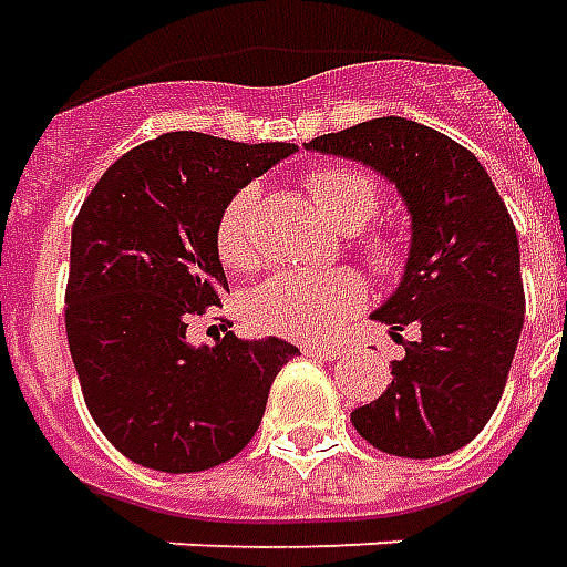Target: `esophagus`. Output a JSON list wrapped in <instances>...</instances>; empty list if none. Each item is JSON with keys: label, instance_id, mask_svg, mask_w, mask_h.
Returning <instances> with one entry per match:
<instances>
[{"label": "esophagus", "instance_id": "esophagus-1", "mask_svg": "<svg viewBox=\"0 0 567 567\" xmlns=\"http://www.w3.org/2000/svg\"><path fill=\"white\" fill-rule=\"evenodd\" d=\"M306 358H318V360H337L342 351L333 346H303Z\"/></svg>", "mask_w": 567, "mask_h": 567}]
</instances>
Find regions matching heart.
Wrapping results in <instances>:
<instances>
[{"mask_svg": "<svg viewBox=\"0 0 567 567\" xmlns=\"http://www.w3.org/2000/svg\"><path fill=\"white\" fill-rule=\"evenodd\" d=\"M306 192L316 200L330 225L339 230H358L372 219L379 207L375 179L358 167H316L306 174ZM258 204V188L246 186L234 192L221 207L216 221V251L230 270H251L258 264V246L251 240V213ZM363 261L381 276H390L402 267V246L388 230L360 234ZM369 288L354 270H285L255 291L249 316L255 327L267 333L297 339V342H324L346 324L358 309H363Z\"/></svg>", "mask_w": 567, "mask_h": 567, "instance_id": "b5f03b06", "label": "heart"}]
</instances>
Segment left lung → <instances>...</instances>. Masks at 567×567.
Segmentation results:
<instances>
[{
  "instance_id": "1",
  "label": "left lung",
  "mask_w": 567,
  "mask_h": 567,
  "mask_svg": "<svg viewBox=\"0 0 567 567\" xmlns=\"http://www.w3.org/2000/svg\"><path fill=\"white\" fill-rule=\"evenodd\" d=\"M306 150L379 171L412 213L402 282L372 318L393 339L405 327L421 333L393 360L388 390L351 423L384 454H454L496 412L523 330L519 243L505 200L465 146L402 116L321 134Z\"/></svg>"
}]
</instances>
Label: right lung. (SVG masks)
Segmentation results:
<instances>
[{"label":"right lung","instance_id":"add662e5","mask_svg":"<svg viewBox=\"0 0 567 567\" xmlns=\"http://www.w3.org/2000/svg\"><path fill=\"white\" fill-rule=\"evenodd\" d=\"M295 150L167 132L113 162L83 200L65 333L92 421L132 463L171 475L228 463L258 430L276 372L300 354L276 337L186 339L228 291L221 207Z\"/></svg>","mask_w":567,"mask_h":567}]
</instances>
